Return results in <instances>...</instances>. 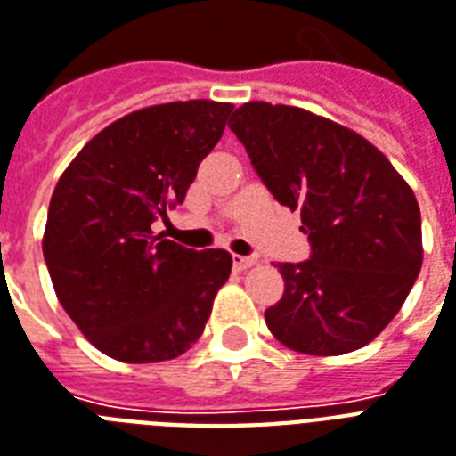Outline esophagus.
Returning a JSON list of instances; mask_svg holds the SVG:
<instances>
[{
  "instance_id": "esophagus-1",
  "label": "esophagus",
  "mask_w": 456,
  "mask_h": 456,
  "mask_svg": "<svg viewBox=\"0 0 456 456\" xmlns=\"http://www.w3.org/2000/svg\"><path fill=\"white\" fill-rule=\"evenodd\" d=\"M256 265V258H246V256H234V270H248Z\"/></svg>"
}]
</instances>
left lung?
I'll return each instance as SVG.
<instances>
[{
    "instance_id": "left-lung-1",
    "label": "left lung",
    "mask_w": 456,
    "mask_h": 456,
    "mask_svg": "<svg viewBox=\"0 0 456 456\" xmlns=\"http://www.w3.org/2000/svg\"><path fill=\"white\" fill-rule=\"evenodd\" d=\"M229 128L267 191L301 210L311 258L280 263L284 294L265 322L284 346L339 356L390 325L421 273L411 186L352 128L289 104L246 102Z\"/></svg>"
}]
</instances>
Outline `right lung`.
<instances>
[{
    "label": "right lung",
    "mask_w": 456,
    "mask_h": 456,
    "mask_svg": "<svg viewBox=\"0 0 456 456\" xmlns=\"http://www.w3.org/2000/svg\"><path fill=\"white\" fill-rule=\"evenodd\" d=\"M234 110L189 100L121 117L59 176L43 253L59 304L100 352L124 363L182 356L203 335L232 256L152 232L183 203Z\"/></svg>",
    "instance_id": "1"
}]
</instances>
